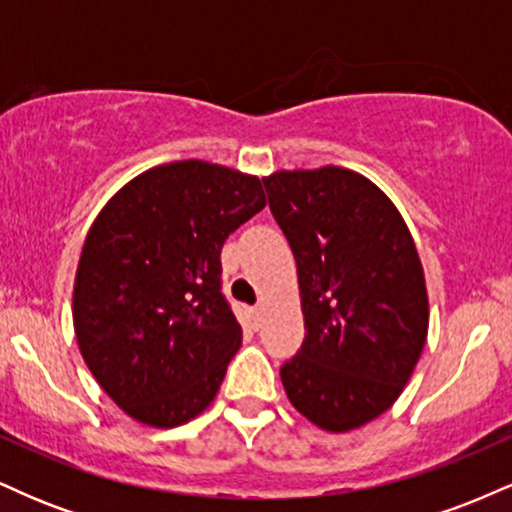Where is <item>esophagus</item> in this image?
<instances>
[{"label": "esophagus", "instance_id": "esophagus-1", "mask_svg": "<svg viewBox=\"0 0 512 512\" xmlns=\"http://www.w3.org/2000/svg\"><path fill=\"white\" fill-rule=\"evenodd\" d=\"M262 305H255V308H250V315H252V325L260 327V320H262Z\"/></svg>", "mask_w": 512, "mask_h": 512}]
</instances>
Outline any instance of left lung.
I'll list each match as a JSON object with an SVG mask.
<instances>
[{"instance_id": "1", "label": "left lung", "mask_w": 512, "mask_h": 512, "mask_svg": "<svg viewBox=\"0 0 512 512\" xmlns=\"http://www.w3.org/2000/svg\"><path fill=\"white\" fill-rule=\"evenodd\" d=\"M298 269L301 351L281 366L310 424L346 433L378 419L409 383L428 337L424 264L392 199L342 166L267 175Z\"/></svg>"}]
</instances>
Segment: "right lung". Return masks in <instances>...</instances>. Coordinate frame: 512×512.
<instances>
[{
    "instance_id": "1",
    "label": "right lung",
    "mask_w": 512,
    "mask_h": 512,
    "mask_svg": "<svg viewBox=\"0 0 512 512\" xmlns=\"http://www.w3.org/2000/svg\"><path fill=\"white\" fill-rule=\"evenodd\" d=\"M264 204L257 175L192 158L125 182L88 228L76 344L139 424L182 426L214 402L243 339L221 296V248Z\"/></svg>"
}]
</instances>
